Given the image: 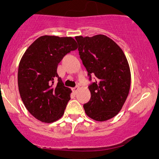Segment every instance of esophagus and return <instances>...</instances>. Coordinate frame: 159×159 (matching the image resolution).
I'll use <instances>...</instances> for the list:
<instances>
[{"mask_svg": "<svg viewBox=\"0 0 159 159\" xmlns=\"http://www.w3.org/2000/svg\"><path fill=\"white\" fill-rule=\"evenodd\" d=\"M78 90H79V87H78V86H76L75 88H73V89H72V91H73V92L75 93V94H76V93L78 92Z\"/></svg>", "mask_w": 159, "mask_h": 159, "instance_id": "34e87169", "label": "esophagus"}]
</instances>
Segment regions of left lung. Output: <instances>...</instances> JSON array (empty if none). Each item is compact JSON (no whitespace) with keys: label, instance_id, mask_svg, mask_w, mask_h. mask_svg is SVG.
I'll list each match as a JSON object with an SVG mask.
<instances>
[{"label":"left lung","instance_id":"obj_1","mask_svg":"<svg viewBox=\"0 0 159 159\" xmlns=\"http://www.w3.org/2000/svg\"><path fill=\"white\" fill-rule=\"evenodd\" d=\"M78 51L91 80V98L84 105L88 116L98 121L111 119L122 108L131 86L129 62L121 48L103 34L75 37Z\"/></svg>","mask_w":159,"mask_h":159}]
</instances>
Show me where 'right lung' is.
Segmentation results:
<instances>
[{
    "mask_svg": "<svg viewBox=\"0 0 159 159\" xmlns=\"http://www.w3.org/2000/svg\"><path fill=\"white\" fill-rule=\"evenodd\" d=\"M77 48L71 37L44 35L35 40L20 59L17 73L20 98L28 111L42 122H54L64 115L71 91L64 85L57 68L68 53Z\"/></svg>",
    "mask_w": 159,
    "mask_h": 159,
    "instance_id": "right-lung-1",
    "label": "right lung"
}]
</instances>
